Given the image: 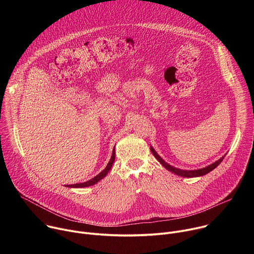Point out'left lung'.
<instances>
[{
    "label": "left lung",
    "instance_id": "8db88e82",
    "mask_svg": "<svg viewBox=\"0 0 254 254\" xmlns=\"http://www.w3.org/2000/svg\"><path fill=\"white\" fill-rule=\"evenodd\" d=\"M151 151H152V153H153V155L155 156V158L167 169V170H169L170 172H172V173H174V174H176V175H178V176H181V177H186V178H193V177H200V176H203V175H206V174H208L209 172H211L212 170H214L217 166H218L222 161H223V159H224V157L226 156H223L221 159H219L218 161H216L215 163H213V164H211V165H209L208 167H206V168H203V169H199V170H181V169H178V168H175V167H173V166H171V165H169L168 163H166L158 154H157V152L153 149V147H151Z\"/></svg>",
    "mask_w": 254,
    "mask_h": 254
}]
</instances>
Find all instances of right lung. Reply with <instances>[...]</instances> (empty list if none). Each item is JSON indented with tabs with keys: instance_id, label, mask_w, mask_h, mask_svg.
Instances as JSON below:
<instances>
[{
	"instance_id": "right-lung-1",
	"label": "right lung",
	"mask_w": 254,
	"mask_h": 254,
	"mask_svg": "<svg viewBox=\"0 0 254 254\" xmlns=\"http://www.w3.org/2000/svg\"><path fill=\"white\" fill-rule=\"evenodd\" d=\"M115 159H116V152H115V148H114L112 158H111L110 162H108L107 166L104 168V170L102 172H100L97 176H95L94 178L90 179L89 181H86V182H84V183H78V184H74V185H69L67 187H70V188H84V187H89V186H92V185L96 184L98 181L103 179L107 175V173L110 172V170L112 169V166H113V164L115 162Z\"/></svg>"
}]
</instances>
